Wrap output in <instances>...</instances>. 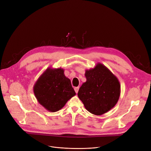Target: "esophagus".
<instances>
[{
    "label": "esophagus",
    "mask_w": 151,
    "mask_h": 151,
    "mask_svg": "<svg viewBox=\"0 0 151 151\" xmlns=\"http://www.w3.org/2000/svg\"><path fill=\"white\" fill-rule=\"evenodd\" d=\"M79 87H75V88H74V90H75V92H76V93H78V90H79Z\"/></svg>",
    "instance_id": "obj_1"
}]
</instances>
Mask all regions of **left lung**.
<instances>
[{"label":"left lung","mask_w":151,"mask_h":151,"mask_svg":"<svg viewBox=\"0 0 151 151\" xmlns=\"http://www.w3.org/2000/svg\"><path fill=\"white\" fill-rule=\"evenodd\" d=\"M87 79L78 93L79 99L90 113L100 116L111 109L117 103L120 84L117 78L101 63L86 70Z\"/></svg>","instance_id":"1"}]
</instances>
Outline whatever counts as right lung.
Wrapping results in <instances>:
<instances>
[{
	"label": "right lung",
	"instance_id": "obj_1",
	"mask_svg": "<svg viewBox=\"0 0 151 151\" xmlns=\"http://www.w3.org/2000/svg\"><path fill=\"white\" fill-rule=\"evenodd\" d=\"M64 72L62 68L48 67L34 86L37 100L49 111H59L76 94L70 80Z\"/></svg>",
	"mask_w": 151,
	"mask_h": 151
}]
</instances>
